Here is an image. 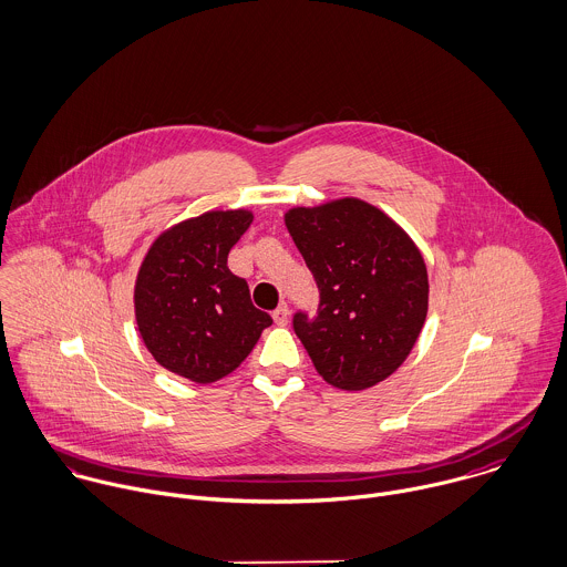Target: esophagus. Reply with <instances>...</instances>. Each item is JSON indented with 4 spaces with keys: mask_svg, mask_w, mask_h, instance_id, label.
Listing matches in <instances>:
<instances>
[{
    "mask_svg": "<svg viewBox=\"0 0 567 567\" xmlns=\"http://www.w3.org/2000/svg\"><path fill=\"white\" fill-rule=\"evenodd\" d=\"M272 319H275V323H277V326H286V323H288V319H290V310H288V306H286V303H281V306L272 312Z\"/></svg>",
    "mask_w": 567,
    "mask_h": 567,
    "instance_id": "esophagus-1",
    "label": "esophagus"
}]
</instances>
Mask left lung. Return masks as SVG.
Listing matches in <instances>:
<instances>
[{"mask_svg":"<svg viewBox=\"0 0 567 567\" xmlns=\"http://www.w3.org/2000/svg\"><path fill=\"white\" fill-rule=\"evenodd\" d=\"M284 221L321 292L312 321L295 315V332L319 377L346 391L391 377L411 354L429 310V275L415 241L359 197L295 206Z\"/></svg>","mask_w":567,"mask_h":567,"instance_id":"1","label":"left lung"}]
</instances>
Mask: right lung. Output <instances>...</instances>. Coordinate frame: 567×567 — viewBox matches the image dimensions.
<instances>
[{
  "label": "right lung",
  "instance_id": "right-lung-1",
  "mask_svg": "<svg viewBox=\"0 0 567 567\" xmlns=\"http://www.w3.org/2000/svg\"><path fill=\"white\" fill-rule=\"evenodd\" d=\"M252 210H206L163 230L134 286V315L156 363L197 384L235 372L252 352L270 315L250 301L248 284L226 261Z\"/></svg>",
  "mask_w": 567,
  "mask_h": 567
}]
</instances>
